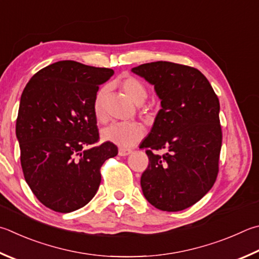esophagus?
Segmentation results:
<instances>
[{
	"label": "esophagus",
	"instance_id": "34e87169",
	"mask_svg": "<svg viewBox=\"0 0 259 259\" xmlns=\"http://www.w3.org/2000/svg\"><path fill=\"white\" fill-rule=\"evenodd\" d=\"M131 153H133V150H131V149H124V148L119 149L120 156H128V155H130Z\"/></svg>",
	"mask_w": 259,
	"mask_h": 259
}]
</instances>
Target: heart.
I'll return each mask as SVG.
<instances>
[{
	"label": "heart",
	"mask_w": 259,
	"mask_h": 259,
	"mask_svg": "<svg viewBox=\"0 0 259 259\" xmlns=\"http://www.w3.org/2000/svg\"><path fill=\"white\" fill-rule=\"evenodd\" d=\"M120 86L123 93L136 104H142L147 98L148 92L145 83L135 76L126 74L120 79ZM106 88H102L94 100V114L96 119L103 122L105 120L104 97ZM102 139L112 143L121 148H130L138 144L145 136V128L139 122H116L102 130Z\"/></svg>",
	"instance_id": "heart-1"
}]
</instances>
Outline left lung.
<instances>
[{"label":"left lung","instance_id":"obj_1","mask_svg":"<svg viewBox=\"0 0 259 259\" xmlns=\"http://www.w3.org/2000/svg\"><path fill=\"white\" fill-rule=\"evenodd\" d=\"M133 72L154 84L162 105L140 144L149 159L140 178L144 196L161 210L186 209L203 198L218 178L222 146L218 95L207 78L188 65L157 61ZM161 149L167 153H154Z\"/></svg>","mask_w":259,"mask_h":259}]
</instances>
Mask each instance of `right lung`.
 <instances>
[{
  "label": "right lung",
  "instance_id": "obj_1",
  "mask_svg": "<svg viewBox=\"0 0 259 259\" xmlns=\"http://www.w3.org/2000/svg\"><path fill=\"white\" fill-rule=\"evenodd\" d=\"M114 71L59 61L35 73L23 89L16 135L28 186L41 204L59 213L87 205L101 183V167L117 155L100 142L94 100Z\"/></svg>",
  "mask_w": 259,
  "mask_h": 259
}]
</instances>
